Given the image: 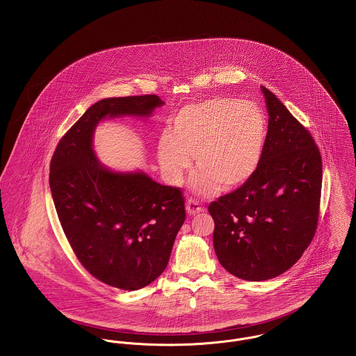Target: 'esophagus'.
I'll use <instances>...</instances> for the list:
<instances>
[{
	"mask_svg": "<svg viewBox=\"0 0 356 356\" xmlns=\"http://www.w3.org/2000/svg\"><path fill=\"white\" fill-rule=\"evenodd\" d=\"M186 209L188 212V215H195V213H199L203 211V207L200 206V203L195 199H188L187 203H186Z\"/></svg>",
	"mask_w": 356,
	"mask_h": 356,
	"instance_id": "1",
	"label": "esophagus"
}]
</instances>
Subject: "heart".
<instances>
[{
	"mask_svg": "<svg viewBox=\"0 0 356 356\" xmlns=\"http://www.w3.org/2000/svg\"><path fill=\"white\" fill-rule=\"evenodd\" d=\"M268 137V120L259 106L238 98L213 97L181 107L169 134L157 145V157L168 181L179 184L191 167L197 192L213 193L248 183L261 164Z\"/></svg>",
	"mask_w": 356,
	"mask_h": 356,
	"instance_id": "obj_1",
	"label": "heart"
}]
</instances>
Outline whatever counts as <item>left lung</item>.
<instances>
[{
	"label": "left lung",
	"instance_id": "8db88e82",
	"mask_svg": "<svg viewBox=\"0 0 356 356\" xmlns=\"http://www.w3.org/2000/svg\"><path fill=\"white\" fill-rule=\"evenodd\" d=\"M269 113L261 164L248 183L209 206L213 249L238 278H274L301 258L318 223L323 163L312 134L262 87Z\"/></svg>",
	"mask_w": 356,
	"mask_h": 356
}]
</instances>
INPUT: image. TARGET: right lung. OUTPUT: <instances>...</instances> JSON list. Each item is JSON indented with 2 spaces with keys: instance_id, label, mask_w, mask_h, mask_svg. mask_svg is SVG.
Masks as SVG:
<instances>
[{
  "instance_id": "1",
  "label": "right lung",
  "mask_w": 356,
  "mask_h": 356,
  "mask_svg": "<svg viewBox=\"0 0 356 356\" xmlns=\"http://www.w3.org/2000/svg\"><path fill=\"white\" fill-rule=\"evenodd\" d=\"M164 105L160 97L107 98L68 129L54 152L49 187L65 238L92 277L137 291L165 270L186 220L184 196L143 172L114 173L99 164L92 133L106 117L144 115Z\"/></svg>"
}]
</instances>
